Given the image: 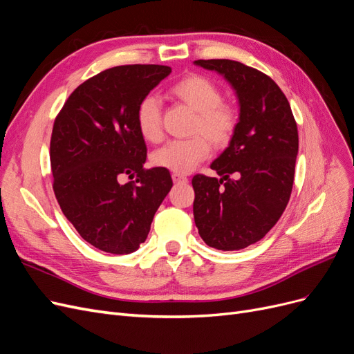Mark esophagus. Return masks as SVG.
<instances>
[{"instance_id": "esophagus-1", "label": "esophagus", "mask_w": 354, "mask_h": 354, "mask_svg": "<svg viewBox=\"0 0 354 354\" xmlns=\"http://www.w3.org/2000/svg\"><path fill=\"white\" fill-rule=\"evenodd\" d=\"M171 178H173V181L176 185H185L187 183V177L186 176H181L178 173H174L173 176H171Z\"/></svg>"}]
</instances>
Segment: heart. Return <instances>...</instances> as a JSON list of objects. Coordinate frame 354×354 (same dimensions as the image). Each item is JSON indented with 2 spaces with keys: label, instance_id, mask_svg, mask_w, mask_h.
Masks as SVG:
<instances>
[{
  "label": "heart",
  "instance_id": "1",
  "mask_svg": "<svg viewBox=\"0 0 354 354\" xmlns=\"http://www.w3.org/2000/svg\"><path fill=\"white\" fill-rule=\"evenodd\" d=\"M171 94L192 111L198 112L194 131L203 133L209 138L195 136L186 140H171L156 149L151 159L152 164L159 168L186 174L209 155V141L217 147L226 146L230 142L238 125V113L230 104L223 103V94L217 85L199 75H190L176 82L171 87ZM136 124L146 142H158L162 136L160 106L155 95L147 94L138 103Z\"/></svg>",
  "mask_w": 354,
  "mask_h": 354
}]
</instances>
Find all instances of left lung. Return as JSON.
Masks as SVG:
<instances>
[{"instance_id": "obj_1", "label": "left lung", "mask_w": 354, "mask_h": 354, "mask_svg": "<svg viewBox=\"0 0 354 354\" xmlns=\"http://www.w3.org/2000/svg\"><path fill=\"white\" fill-rule=\"evenodd\" d=\"M194 63L221 75L239 104L236 130L211 164L221 178L198 174L192 180L195 224L207 245L238 251L263 239L288 205L297 124L285 94L263 72L227 59Z\"/></svg>"}]
</instances>
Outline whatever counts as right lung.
Masks as SVG:
<instances>
[{
	"mask_svg": "<svg viewBox=\"0 0 354 354\" xmlns=\"http://www.w3.org/2000/svg\"><path fill=\"white\" fill-rule=\"evenodd\" d=\"M169 73L162 65L106 69L69 95L55 121L56 199L81 238L100 251L140 248L173 187L168 169H145L147 149L136 124L138 103ZM125 176L132 181L122 184Z\"/></svg>",
	"mask_w": 354,
	"mask_h": 354,
	"instance_id": "obj_1",
	"label": "right lung"
}]
</instances>
